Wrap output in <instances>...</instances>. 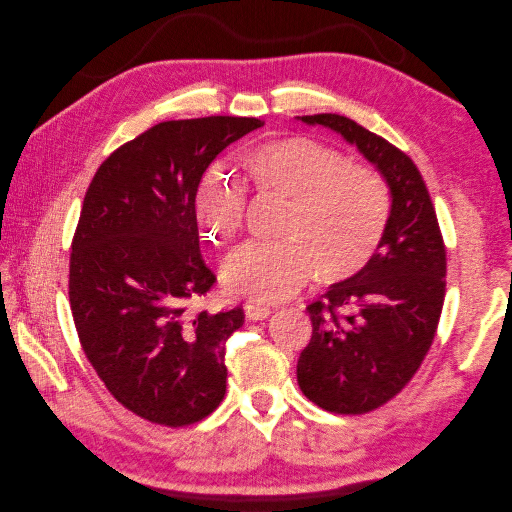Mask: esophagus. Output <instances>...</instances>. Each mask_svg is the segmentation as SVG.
<instances>
[{
    "mask_svg": "<svg viewBox=\"0 0 512 512\" xmlns=\"http://www.w3.org/2000/svg\"><path fill=\"white\" fill-rule=\"evenodd\" d=\"M243 312H246L250 321H264V319H269L271 308L262 306L258 302H246V304H243Z\"/></svg>",
    "mask_w": 512,
    "mask_h": 512,
    "instance_id": "1",
    "label": "esophagus"
}]
</instances>
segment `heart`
I'll list each match as a JSON object with an SVG mask.
<instances>
[{
	"label": "heart",
	"mask_w": 512,
	"mask_h": 512,
	"mask_svg": "<svg viewBox=\"0 0 512 512\" xmlns=\"http://www.w3.org/2000/svg\"><path fill=\"white\" fill-rule=\"evenodd\" d=\"M262 193L289 202L281 241H248L223 266L233 296L252 302L287 300L316 273L325 283L358 275L371 260L387 221V189L373 168L348 162L342 152L308 137L264 143L243 160ZM246 191L223 173H208L193 198L198 227L229 243L243 221Z\"/></svg>",
	"instance_id": "1"
}]
</instances>
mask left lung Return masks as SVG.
Returning <instances> with one entry per match:
<instances>
[{"label": "left lung", "instance_id": "obj_1", "mask_svg": "<svg viewBox=\"0 0 512 512\" xmlns=\"http://www.w3.org/2000/svg\"><path fill=\"white\" fill-rule=\"evenodd\" d=\"M356 145L389 187V216L364 269L308 306L302 394L335 415H364L400 394L431 348L446 296V248L425 181L396 145L339 114L298 116Z\"/></svg>", "mask_w": 512, "mask_h": 512}]
</instances>
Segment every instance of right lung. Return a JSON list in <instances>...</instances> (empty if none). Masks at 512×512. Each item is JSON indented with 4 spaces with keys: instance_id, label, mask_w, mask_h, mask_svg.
I'll use <instances>...</instances> for the list:
<instances>
[{
    "instance_id": "obj_1",
    "label": "right lung",
    "mask_w": 512,
    "mask_h": 512,
    "mask_svg": "<svg viewBox=\"0 0 512 512\" xmlns=\"http://www.w3.org/2000/svg\"><path fill=\"white\" fill-rule=\"evenodd\" d=\"M262 125L166 120L112 152L85 193L70 254L72 319L108 392L145 421L198 423L225 398V344L243 310L185 306L216 281L193 198L210 162Z\"/></svg>"
}]
</instances>
